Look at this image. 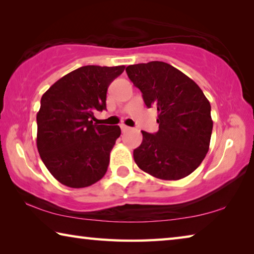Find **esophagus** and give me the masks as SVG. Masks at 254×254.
Listing matches in <instances>:
<instances>
[{"instance_id":"1","label":"esophagus","mask_w":254,"mask_h":254,"mask_svg":"<svg viewBox=\"0 0 254 254\" xmlns=\"http://www.w3.org/2000/svg\"><path fill=\"white\" fill-rule=\"evenodd\" d=\"M120 127H121V130H122V132H127V131L130 130V127H127L126 124H121V126H120Z\"/></svg>"}]
</instances>
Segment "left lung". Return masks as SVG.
I'll return each mask as SVG.
<instances>
[{
	"label": "left lung",
	"instance_id": "1",
	"mask_svg": "<svg viewBox=\"0 0 254 254\" xmlns=\"http://www.w3.org/2000/svg\"><path fill=\"white\" fill-rule=\"evenodd\" d=\"M127 74L142 93L144 104L158 111L156 133L142 132L133 158L141 170L163 180L190 175L208 151L213 121L210 104L194 80L163 62L136 64Z\"/></svg>",
	"mask_w": 254,
	"mask_h": 254
}]
</instances>
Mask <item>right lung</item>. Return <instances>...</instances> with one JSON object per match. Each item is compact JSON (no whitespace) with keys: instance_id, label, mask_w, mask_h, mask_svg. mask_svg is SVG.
Returning a JSON list of instances; mask_svg holds the SVG:
<instances>
[{"instance_id":"obj_1","label":"right lung","mask_w":254,"mask_h":254,"mask_svg":"<svg viewBox=\"0 0 254 254\" xmlns=\"http://www.w3.org/2000/svg\"><path fill=\"white\" fill-rule=\"evenodd\" d=\"M124 68L83 66L42 95L38 151L50 174L65 186L88 187L105 175L121 128L94 124V113L106 110L107 88Z\"/></svg>"}]
</instances>
